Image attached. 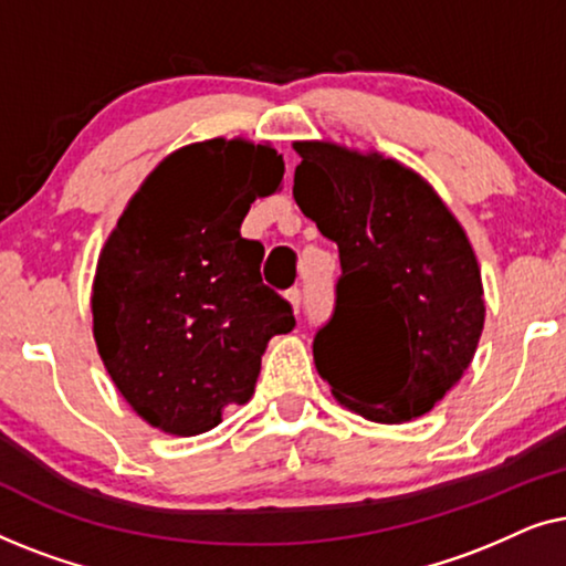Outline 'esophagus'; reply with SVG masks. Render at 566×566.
Listing matches in <instances>:
<instances>
[{
	"label": "esophagus",
	"mask_w": 566,
	"mask_h": 566,
	"mask_svg": "<svg viewBox=\"0 0 566 566\" xmlns=\"http://www.w3.org/2000/svg\"><path fill=\"white\" fill-rule=\"evenodd\" d=\"M285 298H289V304L293 306V312H301V289L298 285H293V289L285 291Z\"/></svg>",
	"instance_id": "esophagus-1"
}]
</instances>
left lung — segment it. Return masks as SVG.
<instances>
[{
  "label": "left lung",
  "mask_w": 566,
  "mask_h": 566,
  "mask_svg": "<svg viewBox=\"0 0 566 566\" xmlns=\"http://www.w3.org/2000/svg\"><path fill=\"white\" fill-rule=\"evenodd\" d=\"M296 151L293 198L337 242L343 265L335 312L314 335L316 370L353 412L409 422L476 353L484 291L474 250L436 190L399 161L324 142Z\"/></svg>",
  "instance_id": "1"
}]
</instances>
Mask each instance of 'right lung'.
Masks as SVG:
<instances>
[{"label": "right lung", "instance_id": "1", "mask_svg": "<svg viewBox=\"0 0 566 566\" xmlns=\"http://www.w3.org/2000/svg\"><path fill=\"white\" fill-rule=\"evenodd\" d=\"M283 169L275 149L242 138L185 146L146 177L99 254V358L169 436H198L244 405L268 339L296 327L289 301L262 283L265 247L239 231Z\"/></svg>", "mask_w": 566, "mask_h": 566}]
</instances>
